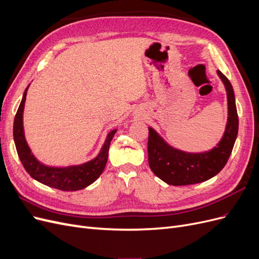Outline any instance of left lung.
Here are the masks:
<instances>
[{"label":"left lung","instance_id":"obj_1","mask_svg":"<svg viewBox=\"0 0 259 259\" xmlns=\"http://www.w3.org/2000/svg\"><path fill=\"white\" fill-rule=\"evenodd\" d=\"M225 85L228 117L224 135L219 143L207 151L187 152L170 146L152 127H148V162L155 176L171 186L203 183L221 171L228 161L238 136L239 119L232 85L217 70Z\"/></svg>","mask_w":259,"mask_h":259}]
</instances>
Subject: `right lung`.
Masks as SVG:
<instances>
[{
    "label": "right lung",
    "mask_w": 259,
    "mask_h": 259,
    "mask_svg": "<svg viewBox=\"0 0 259 259\" xmlns=\"http://www.w3.org/2000/svg\"><path fill=\"white\" fill-rule=\"evenodd\" d=\"M30 84L23 93L21 103L14 120V142L19 159L27 173L33 179L45 186L62 191H76L92 185L103 173L108 160L110 143L116 133V128L108 133L99 153L91 161L70 166H51L38 161L31 151L25 137L23 130V109Z\"/></svg>",
    "instance_id": "1"
}]
</instances>
